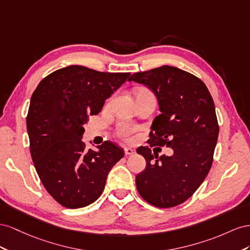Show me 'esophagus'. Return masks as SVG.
I'll use <instances>...</instances> for the list:
<instances>
[{
  "instance_id": "obj_1",
  "label": "esophagus",
  "mask_w": 250,
  "mask_h": 250,
  "mask_svg": "<svg viewBox=\"0 0 250 250\" xmlns=\"http://www.w3.org/2000/svg\"><path fill=\"white\" fill-rule=\"evenodd\" d=\"M125 155H133L136 153V151H135L134 148H131V147H125Z\"/></svg>"
}]
</instances>
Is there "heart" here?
Masks as SVG:
<instances>
[{"label": "heart", "mask_w": 250, "mask_h": 250, "mask_svg": "<svg viewBox=\"0 0 250 250\" xmlns=\"http://www.w3.org/2000/svg\"><path fill=\"white\" fill-rule=\"evenodd\" d=\"M141 91H147V90H141ZM116 133L119 136V138H121L126 142H131L134 140L135 133H136V127L127 123H121L117 125Z\"/></svg>", "instance_id": "heart-1"}]
</instances>
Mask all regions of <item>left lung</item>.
I'll return each mask as SVG.
<instances>
[{
	"label": "left lung",
	"mask_w": 250,
	"mask_h": 250,
	"mask_svg": "<svg viewBox=\"0 0 250 250\" xmlns=\"http://www.w3.org/2000/svg\"><path fill=\"white\" fill-rule=\"evenodd\" d=\"M129 81L147 85L158 99L161 113L147 144L174 151L158 156L148 146L137 148L146 161L136 176L137 190L156 208H174L194 195L211 167L219 135L212 97L200 78L172 66L134 73Z\"/></svg>",
	"instance_id": "8db88e82"
}]
</instances>
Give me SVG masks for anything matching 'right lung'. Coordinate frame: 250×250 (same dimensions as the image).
<instances>
[{"label":"right lung","instance_id":"add662e5","mask_svg":"<svg viewBox=\"0 0 250 250\" xmlns=\"http://www.w3.org/2000/svg\"><path fill=\"white\" fill-rule=\"evenodd\" d=\"M130 75L73 65L47 75L34 90L26 119L32 161L42 185L63 208L97 200L111 168L125 156L110 140L93 151L82 138L89 117Z\"/></svg>","mask_w":250,"mask_h":250}]
</instances>
